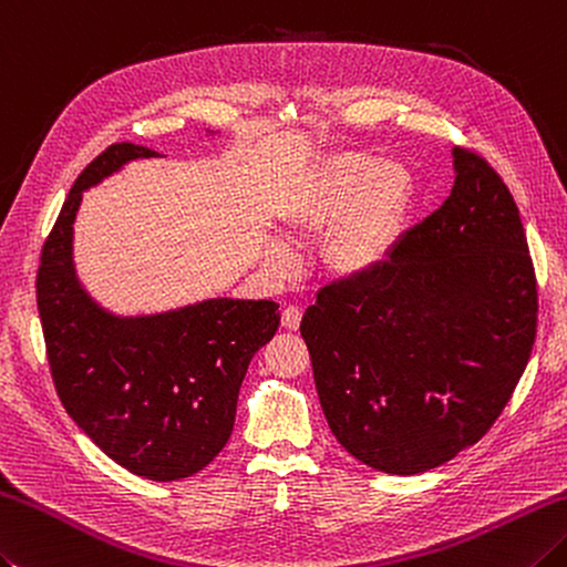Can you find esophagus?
Wrapping results in <instances>:
<instances>
[{
  "mask_svg": "<svg viewBox=\"0 0 567 567\" xmlns=\"http://www.w3.org/2000/svg\"><path fill=\"white\" fill-rule=\"evenodd\" d=\"M299 321H302V307L297 305H287L282 312V327L285 329H299Z\"/></svg>",
  "mask_w": 567,
  "mask_h": 567,
  "instance_id": "obj_1",
  "label": "esophagus"
}]
</instances>
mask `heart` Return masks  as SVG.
I'll return each instance as SVG.
<instances>
[{
    "label": "heart",
    "mask_w": 567,
    "mask_h": 567,
    "mask_svg": "<svg viewBox=\"0 0 567 567\" xmlns=\"http://www.w3.org/2000/svg\"><path fill=\"white\" fill-rule=\"evenodd\" d=\"M410 202L413 179L401 164L365 152H341L321 162L290 220L297 230L331 228L324 246L331 270L365 275L393 252ZM292 260L285 243L270 248L275 270H287Z\"/></svg>",
    "instance_id": "obj_1"
}]
</instances>
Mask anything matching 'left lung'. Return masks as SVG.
Listing matches in <instances>:
<instances>
[{"mask_svg":"<svg viewBox=\"0 0 567 567\" xmlns=\"http://www.w3.org/2000/svg\"><path fill=\"white\" fill-rule=\"evenodd\" d=\"M447 202L388 260L317 292L302 317L327 423L359 462L420 474L480 442L526 371L538 287L512 192L454 150Z\"/></svg>","mask_w":567,"mask_h":567,"instance_id":"obj_1","label":"left lung"}]
</instances>
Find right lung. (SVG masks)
Masks as SVG:
<instances>
[{
	"label": "right lung",
	"mask_w": 567,
	"mask_h": 567,
	"mask_svg": "<svg viewBox=\"0 0 567 567\" xmlns=\"http://www.w3.org/2000/svg\"><path fill=\"white\" fill-rule=\"evenodd\" d=\"M157 154L115 142L85 166L41 248L37 305L65 413L120 467L174 482L224 450L248 363L280 327V305L206 299L179 312L117 319L81 290L71 238L83 188Z\"/></svg>",
	"instance_id": "1"
}]
</instances>
